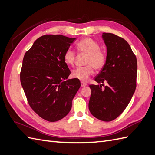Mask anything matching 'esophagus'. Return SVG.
<instances>
[{"mask_svg": "<svg viewBox=\"0 0 155 155\" xmlns=\"http://www.w3.org/2000/svg\"><path fill=\"white\" fill-rule=\"evenodd\" d=\"M81 87H85V86L87 85V84L86 83H85V82H81Z\"/></svg>", "mask_w": 155, "mask_h": 155, "instance_id": "1", "label": "esophagus"}]
</instances>
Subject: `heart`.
<instances>
[{
  "label": "heart",
  "instance_id": "b5f03b06",
  "mask_svg": "<svg viewBox=\"0 0 155 155\" xmlns=\"http://www.w3.org/2000/svg\"><path fill=\"white\" fill-rule=\"evenodd\" d=\"M76 47L79 52L87 55L85 67H78L72 71L71 76L82 81H87L94 73V69L100 70L106 62V55L104 51L100 50V46L96 41L88 37L84 38L77 44ZM64 61L68 66H73L76 59V54L72 48H68L63 55Z\"/></svg>",
  "mask_w": 155,
  "mask_h": 155
}]
</instances>
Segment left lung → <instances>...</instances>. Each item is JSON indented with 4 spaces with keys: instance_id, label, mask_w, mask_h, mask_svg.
<instances>
[{
    "instance_id": "left-lung-1",
    "label": "left lung",
    "mask_w": 155,
    "mask_h": 155,
    "mask_svg": "<svg viewBox=\"0 0 155 155\" xmlns=\"http://www.w3.org/2000/svg\"><path fill=\"white\" fill-rule=\"evenodd\" d=\"M107 46L104 67L95 78L100 85H91L88 103L91 113L97 119L110 121L118 117L132 98L137 76V60L124 39L110 33H104ZM107 83L104 89L103 83Z\"/></svg>"
}]
</instances>
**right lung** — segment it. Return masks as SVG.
I'll list each match as a JSON object with an SVG mask.
<instances>
[{"label": "right lung", "mask_w": 155, "mask_h": 155, "mask_svg": "<svg viewBox=\"0 0 155 155\" xmlns=\"http://www.w3.org/2000/svg\"><path fill=\"white\" fill-rule=\"evenodd\" d=\"M75 40L61 35H43L22 60L20 79L28 104L41 118L51 122L68 114L81 86L79 79H68L70 71L63 59Z\"/></svg>", "instance_id": "obj_1"}]
</instances>
